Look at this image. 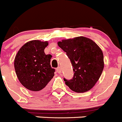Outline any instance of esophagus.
<instances>
[{"label": "esophagus", "instance_id": "obj_1", "mask_svg": "<svg viewBox=\"0 0 122 122\" xmlns=\"http://www.w3.org/2000/svg\"><path fill=\"white\" fill-rule=\"evenodd\" d=\"M56 71L58 73H61V68L60 67H58L57 69H56Z\"/></svg>", "mask_w": 122, "mask_h": 122}]
</instances>
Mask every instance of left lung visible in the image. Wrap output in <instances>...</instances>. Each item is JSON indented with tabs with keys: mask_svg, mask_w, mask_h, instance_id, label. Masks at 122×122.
Returning a JSON list of instances; mask_svg holds the SVG:
<instances>
[{
	"mask_svg": "<svg viewBox=\"0 0 122 122\" xmlns=\"http://www.w3.org/2000/svg\"><path fill=\"white\" fill-rule=\"evenodd\" d=\"M66 53L73 67L72 79L65 84L76 92H85L91 90L101 76L104 66L102 49L87 37H77L62 40L57 43Z\"/></svg>",
	"mask_w": 122,
	"mask_h": 122,
	"instance_id": "1",
	"label": "left lung"
}]
</instances>
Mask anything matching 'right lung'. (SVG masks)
Masks as SVG:
<instances>
[{"label":"right lung","mask_w":122,"mask_h":122,"mask_svg":"<svg viewBox=\"0 0 122 122\" xmlns=\"http://www.w3.org/2000/svg\"><path fill=\"white\" fill-rule=\"evenodd\" d=\"M48 41H30L20 47L15 56L14 67L20 84L28 90L43 92L53 78L55 72L50 66L51 55H46Z\"/></svg>","instance_id":"add662e5"}]
</instances>
